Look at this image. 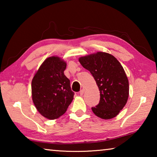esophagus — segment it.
<instances>
[{
  "label": "esophagus",
  "mask_w": 157,
  "mask_h": 157,
  "mask_svg": "<svg viewBox=\"0 0 157 157\" xmlns=\"http://www.w3.org/2000/svg\"><path fill=\"white\" fill-rule=\"evenodd\" d=\"M84 91H85V90L83 89H82L80 91H79V94H80L81 95H82L84 94Z\"/></svg>",
  "instance_id": "34e87169"
}]
</instances>
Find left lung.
I'll return each mask as SVG.
<instances>
[{"instance_id":"obj_1","label":"left lung","mask_w":157,"mask_h":157,"mask_svg":"<svg viewBox=\"0 0 157 157\" xmlns=\"http://www.w3.org/2000/svg\"><path fill=\"white\" fill-rule=\"evenodd\" d=\"M84 68L94 77L100 91V102L92 111L105 120L116 117L126 105L129 81L121 63L107 52H97L79 58Z\"/></svg>"}]
</instances>
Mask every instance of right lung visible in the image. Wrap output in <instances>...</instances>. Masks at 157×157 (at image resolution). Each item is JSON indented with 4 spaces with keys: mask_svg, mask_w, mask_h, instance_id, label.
Listing matches in <instances>:
<instances>
[{
    "mask_svg": "<svg viewBox=\"0 0 157 157\" xmlns=\"http://www.w3.org/2000/svg\"><path fill=\"white\" fill-rule=\"evenodd\" d=\"M66 62L57 56L48 57L32 80V98L37 111L49 120L62 116L73 100L70 80L63 71Z\"/></svg>",
    "mask_w": 157,
    "mask_h": 157,
    "instance_id": "1",
    "label": "right lung"
}]
</instances>
